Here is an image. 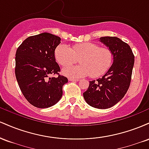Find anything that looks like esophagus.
I'll use <instances>...</instances> for the list:
<instances>
[{"instance_id":"esophagus-1","label":"esophagus","mask_w":149,"mask_h":149,"mask_svg":"<svg viewBox=\"0 0 149 149\" xmlns=\"http://www.w3.org/2000/svg\"><path fill=\"white\" fill-rule=\"evenodd\" d=\"M69 81H74V82H78L79 81V79H74V78H69Z\"/></svg>"}]
</instances>
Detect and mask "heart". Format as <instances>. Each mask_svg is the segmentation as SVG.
Masks as SVG:
<instances>
[{
	"instance_id": "b5f03b06",
	"label": "heart",
	"mask_w": 149,
	"mask_h": 149,
	"mask_svg": "<svg viewBox=\"0 0 149 149\" xmlns=\"http://www.w3.org/2000/svg\"><path fill=\"white\" fill-rule=\"evenodd\" d=\"M54 57L61 66H68L79 59L81 64L68 67L63 69L65 76L71 78H80L90 75L97 78L104 74L112 64L113 54L107 47H100L91 42L75 44L70 47L61 43L54 50Z\"/></svg>"
}]
</instances>
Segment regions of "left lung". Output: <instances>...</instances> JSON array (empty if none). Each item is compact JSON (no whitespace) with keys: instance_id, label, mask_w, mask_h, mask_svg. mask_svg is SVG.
<instances>
[{"instance_id":"8db88e82","label":"left lung","mask_w":149,"mask_h":149,"mask_svg":"<svg viewBox=\"0 0 149 149\" xmlns=\"http://www.w3.org/2000/svg\"><path fill=\"white\" fill-rule=\"evenodd\" d=\"M100 41L111 51L113 61L102 78L90 81L83 97L91 107L105 109L120 102L129 89L134 56L129 45L118 38L101 37Z\"/></svg>"}]
</instances>
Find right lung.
Segmentation results:
<instances>
[{
  "label": "right lung",
  "mask_w": 149,
  "mask_h": 149,
  "mask_svg": "<svg viewBox=\"0 0 149 149\" xmlns=\"http://www.w3.org/2000/svg\"><path fill=\"white\" fill-rule=\"evenodd\" d=\"M59 36L42 33L25 39L15 54V76L26 100L37 108L57 104L62 97V87L68 82L59 74L54 50L61 42ZM58 74L57 78L49 77Z\"/></svg>",
  "instance_id": "right-lung-1"
}]
</instances>
